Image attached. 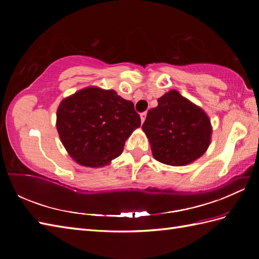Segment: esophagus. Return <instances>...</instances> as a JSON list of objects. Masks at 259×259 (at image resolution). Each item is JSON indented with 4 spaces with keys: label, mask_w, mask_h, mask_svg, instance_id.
<instances>
[{
    "label": "esophagus",
    "mask_w": 259,
    "mask_h": 259,
    "mask_svg": "<svg viewBox=\"0 0 259 259\" xmlns=\"http://www.w3.org/2000/svg\"><path fill=\"white\" fill-rule=\"evenodd\" d=\"M146 117H147V111L140 113V118H141V122H144V121L146 120Z\"/></svg>",
    "instance_id": "obj_1"
}]
</instances>
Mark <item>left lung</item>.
<instances>
[{"mask_svg": "<svg viewBox=\"0 0 259 259\" xmlns=\"http://www.w3.org/2000/svg\"><path fill=\"white\" fill-rule=\"evenodd\" d=\"M142 129L153 157L170 166L195 161L210 144L208 115L176 90L158 99V106L148 111Z\"/></svg>", "mask_w": 259, "mask_h": 259, "instance_id": "8db88e82", "label": "left lung"}]
</instances>
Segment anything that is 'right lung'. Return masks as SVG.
<instances>
[{"mask_svg":"<svg viewBox=\"0 0 259 259\" xmlns=\"http://www.w3.org/2000/svg\"><path fill=\"white\" fill-rule=\"evenodd\" d=\"M141 124L134 103L113 90L87 88L60 103L57 129L65 149L87 167L119 157L124 142Z\"/></svg>","mask_w":259,"mask_h":259,"instance_id":"right-lung-1","label":"right lung"}]
</instances>
